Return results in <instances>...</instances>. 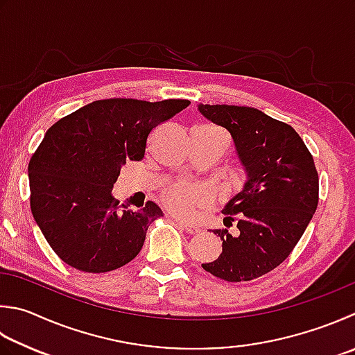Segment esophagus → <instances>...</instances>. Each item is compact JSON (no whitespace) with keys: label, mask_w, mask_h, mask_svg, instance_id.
Listing matches in <instances>:
<instances>
[{"label":"esophagus","mask_w":355,"mask_h":355,"mask_svg":"<svg viewBox=\"0 0 355 355\" xmlns=\"http://www.w3.org/2000/svg\"><path fill=\"white\" fill-rule=\"evenodd\" d=\"M178 224H179L180 229L185 230L187 233H190V235H196V233L200 232L199 227H195V225H190V224H187V223H182V220H178Z\"/></svg>","instance_id":"esophagus-1"}]
</instances>
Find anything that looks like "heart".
<instances>
[{"instance_id":"heart-1","label":"heart","mask_w":355,"mask_h":355,"mask_svg":"<svg viewBox=\"0 0 355 355\" xmlns=\"http://www.w3.org/2000/svg\"><path fill=\"white\" fill-rule=\"evenodd\" d=\"M216 191L209 184L176 182L166 187L160 195L165 209L182 219L195 216L199 210H205L215 202Z\"/></svg>"}]
</instances>
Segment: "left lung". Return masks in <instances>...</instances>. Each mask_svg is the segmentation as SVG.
Listing matches in <instances>:
<instances>
[{"instance_id":"obj_1","label":"left lung","mask_w":355,"mask_h":355,"mask_svg":"<svg viewBox=\"0 0 355 355\" xmlns=\"http://www.w3.org/2000/svg\"><path fill=\"white\" fill-rule=\"evenodd\" d=\"M198 110L230 132L247 173L223 210L225 229L213 230L223 253L202 269L229 283L250 282L282 264L303 236L317 210L318 173L291 125L250 106L200 103Z\"/></svg>"}]
</instances>
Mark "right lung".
Segmentation results:
<instances>
[{"label":"right lung","instance_id":"right-lung-1","mask_svg":"<svg viewBox=\"0 0 355 355\" xmlns=\"http://www.w3.org/2000/svg\"><path fill=\"white\" fill-rule=\"evenodd\" d=\"M190 100H96L46 131L29 162L31 210L52 250L77 270L103 273L135 259L150 224L164 215L153 200L122 210L112 187L126 160H142L146 139Z\"/></svg>","mask_w":355,"mask_h":355}]
</instances>
